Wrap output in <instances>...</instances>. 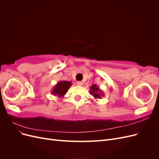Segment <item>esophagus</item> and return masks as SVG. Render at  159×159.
Returning <instances> with one entry per match:
<instances>
[{
  "label": "esophagus",
  "instance_id": "obj_1",
  "mask_svg": "<svg viewBox=\"0 0 159 159\" xmlns=\"http://www.w3.org/2000/svg\"><path fill=\"white\" fill-rule=\"evenodd\" d=\"M77 84H78V85H80V86H81V85H83V82L82 81H77Z\"/></svg>",
  "mask_w": 159,
  "mask_h": 159
}]
</instances>
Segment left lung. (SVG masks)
I'll use <instances>...</instances> for the list:
<instances>
[{
	"label": "left lung",
	"mask_w": 159,
	"mask_h": 159,
	"mask_svg": "<svg viewBox=\"0 0 159 159\" xmlns=\"http://www.w3.org/2000/svg\"><path fill=\"white\" fill-rule=\"evenodd\" d=\"M89 93L93 96V98L97 99H101L104 96V93L102 89H100L99 86H98L96 84H93L90 87Z\"/></svg>",
	"instance_id": "8db88e82"
}]
</instances>
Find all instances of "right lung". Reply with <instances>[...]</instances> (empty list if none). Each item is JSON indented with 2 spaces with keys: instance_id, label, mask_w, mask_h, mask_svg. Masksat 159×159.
Wrapping results in <instances>:
<instances>
[{
  "instance_id": "add662e5",
  "label": "right lung",
  "mask_w": 159,
  "mask_h": 159,
  "mask_svg": "<svg viewBox=\"0 0 159 159\" xmlns=\"http://www.w3.org/2000/svg\"><path fill=\"white\" fill-rule=\"evenodd\" d=\"M71 85L70 81H60L57 82L51 91V93L58 98H64L65 94L68 92Z\"/></svg>"
}]
</instances>
